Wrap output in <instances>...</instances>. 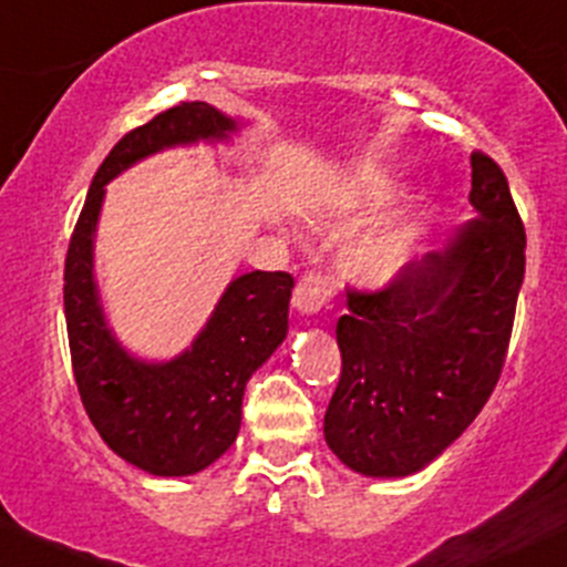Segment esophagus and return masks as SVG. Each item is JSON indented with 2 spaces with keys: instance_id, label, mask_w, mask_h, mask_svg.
Listing matches in <instances>:
<instances>
[{
  "instance_id": "34e87169",
  "label": "esophagus",
  "mask_w": 567,
  "mask_h": 567,
  "mask_svg": "<svg viewBox=\"0 0 567 567\" xmlns=\"http://www.w3.org/2000/svg\"><path fill=\"white\" fill-rule=\"evenodd\" d=\"M333 296V282L326 277V274H303L298 279L296 290H293V307L301 315H317L320 309L328 307Z\"/></svg>"
}]
</instances>
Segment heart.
Wrapping results in <instances>:
<instances>
[{
  "mask_svg": "<svg viewBox=\"0 0 567 567\" xmlns=\"http://www.w3.org/2000/svg\"><path fill=\"white\" fill-rule=\"evenodd\" d=\"M388 185H371L363 196L365 213H374L390 198ZM420 245V226L414 220H401L365 236L352 255L354 274L369 285H384L406 269Z\"/></svg>",
  "mask_w": 567,
  "mask_h": 567,
  "instance_id": "b5f03b06",
  "label": "heart"
}]
</instances>
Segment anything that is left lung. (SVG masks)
<instances>
[{"label":"left lung","mask_w":567,"mask_h":567,"mask_svg":"<svg viewBox=\"0 0 567 567\" xmlns=\"http://www.w3.org/2000/svg\"><path fill=\"white\" fill-rule=\"evenodd\" d=\"M478 217L422 255L382 290H347L336 322L341 377L326 412L333 455L363 476H409L457 439L493 395L516 296L525 226L508 179L471 155Z\"/></svg>","instance_id":"1"}]
</instances>
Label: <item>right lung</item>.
<instances>
[{
  "label": "right lung",
  "instance_id": "1",
  "mask_svg": "<svg viewBox=\"0 0 567 567\" xmlns=\"http://www.w3.org/2000/svg\"><path fill=\"white\" fill-rule=\"evenodd\" d=\"M236 121L207 102H183L134 128L93 177L64 264V315L74 382L93 427L115 455L153 476H190L236 441L247 379L288 336L293 277H236L190 350L166 363L134 358L112 336L93 282V236L104 185L164 147L223 142Z\"/></svg>",
  "mask_w": 567,
  "mask_h": 567
}]
</instances>
